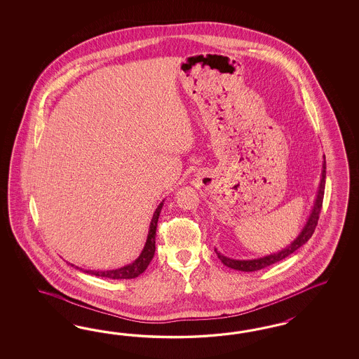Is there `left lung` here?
Returning <instances> with one entry per match:
<instances>
[{
  "label": "left lung",
  "instance_id": "left-lung-1",
  "mask_svg": "<svg viewBox=\"0 0 359 359\" xmlns=\"http://www.w3.org/2000/svg\"><path fill=\"white\" fill-rule=\"evenodd\" d=\"M323 158H324V162H323V170H321V179H320V184H318V189H317V195H316L313 207H312V210H311L309 216H308L306 221H305L304 226L302 229V231L297 234V237L290 245L283 248L282 250L271 252V254L264 255V257H261V258H254V259H234V258H229L226 255H224V254H221L219 251H217V249H215L216 254H217L218 259L222 262L226 267H230V269L237 270V271H258V270H262V269H264L267 266H271L273 263L287 258L288 255H291L299 248H302L304 243H306L308 239L312 237V234L315 231L316 225H317V221H318V216H320V212H321V207H323V200H324L326 177L325 155Z\"/></svg>",
  "mask_w": 359,
  "mask_h": 359
}]
</instances>
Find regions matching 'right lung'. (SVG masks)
Returning <instances> with one entry per match:
<instances>
[{
	"instance_id": "obj_1",
	"label": "right lung",
	"mask_w": 359,
	"mask_h": 359,
	"mask_svg": "<svg viewBox=\"0 0 359 359\" xmlns=\"http://www.w3.org/2000/svg\"><path fill=\"white\" fill-rule=\"evenodd\" d=\"M164 200L158 205L155 209L154 215H152L151 222H150V228H149V234H147V239L144 242V246L142 249L140 257L135 261L131 262L129 264L116 269V270H104V271H98V270H84L75 266L74 263L65 261V263L71 267H75L76 270L86 272V273H90L95 276H100V278H108V279H134L137 276H140L142 272L147 269V266L150 264L154 252H155V236H156V225H158V219H159V215L161 210L163 208Z\"/></svg>"
}]
</instances>
